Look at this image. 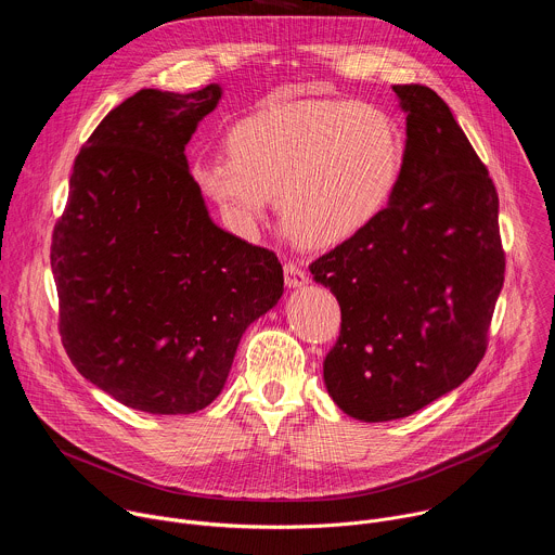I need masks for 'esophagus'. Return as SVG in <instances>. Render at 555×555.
<instances>
[{"mask_svg":"<svg viewBox=\"0 0 555 555\" xmlns=\"http://www.w3.org/2000/svg\"><path fill=\"white\" fill-rule=\"evenodd\" d=\"M283 274H285V285L289 289H296V287H302L307 283V272L296 263V261H287L283 266Z\"/></svg>","mask_w":555,"mask_h":555,"instance_id":"esophagus-1","label":"esophagus"}]
</instances>
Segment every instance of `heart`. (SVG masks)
Here are the masks:
<instances>
[{"mask_svg": "<svg viewBox=\"0 0 555 555\" xmlns=\"http://www.w3.org/2000/svg\"><path fill=\"white\" fill-rule=\"evenodd\" d=\"M230 153L193 165L199 191L240 228L276 212L294 240L338 246L369 228L400 182L404 140L395 118L349 99L279 101L228 133Z\"/></svg>", "mask_w": 555, "mask_h": 555, "instance_id": "b5f03b06", "label": "heart"}]
</instances>
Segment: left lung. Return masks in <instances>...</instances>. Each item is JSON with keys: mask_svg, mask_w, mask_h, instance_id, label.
I'll return each mask as SVG.
<instances>
[{"mask_svg": "<svg viewBox=\"0 0 555 555\" xmlns=\"http://www.w3.org/2000/svg\"><path fill=\"white\" fill-rule=\"evenodd\" d=\"M406 112L400 182L379 217L309 266L340 305L323 362L332 400L360 422L417 413L486 356L505 279L496 186L450 107L392 86Z\"/></svg>", "mask_w": 555, "mask_h": 555, "instance_id": "1", "label": "left lung"}]
</instances>
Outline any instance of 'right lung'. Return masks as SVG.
<instances>
[{
  "instance_id": "right-lung-1",
  "label": "right lung",
  "mask_w": 555,
  "mask_h": 555,
  "mask_svg": "<svg viewBox=\"0 0 555 555\" xmlns=\"http://www.w3.org/2000/svg\"><path fill=\"white\" fill-rule=\"evenodd\" d=\"M221 99L140 90L74 160L52 232L61 343L120 404L191 415L221 392L250 323L283 294L268 248L212 223L184 146Z\"/></svg>"
}]
</instances>
